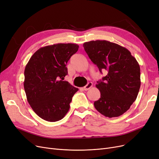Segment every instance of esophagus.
I'll use <instances>...</instances> for the list:
<instances>
[{"mask_svg": "<svg viewBox=\"0 0 159 159\" xmlns=\"http://www.w3.org/2000/svg\"><path fill=\"white\" fill-rule=\"evenodd\" d=\"M92 86H93V84L92 83H89L83 88V89L84 90H89L91 87H92Z\"/></svg>", "mask_w": 159, "mask_h": 159, "instance_id": "obj_1", "label": "esophagus"}]
</instances>
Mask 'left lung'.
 <instances>
[{
  "label": "left lung",
  "mask_w": 159,
  "mask_h": 159,
  "mask_svg": "<svg viewBox=\"0 0 159 159\" xmlns=\"http://www.w3.org/2000/svg\"><path fill=\"white\" fill-rule=\"evenodd\" d=\"M83 46L99 71L107 73L96 84L101 96L93 103L95 108L109 118L124 114L136 99L140 89L138 62L128 49L107 40H92Z\"/></svg>",
  "instance_id": "left-lung-1"
}]
</instances>
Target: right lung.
<instances>
[{
    "label": "right lung",
    "mask_w": 159,
    "mask_h": 159,
    "mask_svg": "<svg viewBox=\"0 0 159 159\" xmlns=\"http://www.w3.org/2000/svg\"><path fill=\"white\" fill-rule=\"evenodd\" d=\"M79 47L71 43L42 47L26 65L23 86L27 99L41 119L56 122L68 112L72 98L79 89L63 80L68 74L67 63Z\"/></svg>",
    "instance_id": "1"
}]
</instances>
